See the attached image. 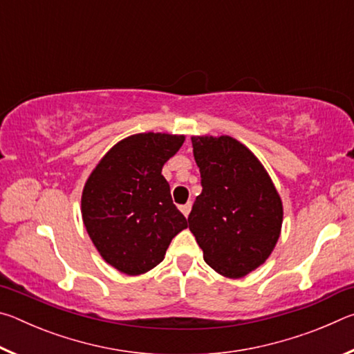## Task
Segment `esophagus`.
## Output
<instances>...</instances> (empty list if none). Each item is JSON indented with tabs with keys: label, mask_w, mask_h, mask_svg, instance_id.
Returning <instances> with one entry per match:
<instances>
[{
	"label": "esophagus",
	"mask_w": 354,
	"mask_h": 354,
	"mask_svg": "<svg viewBox=\"0 0 354 354\" xmlns=\"http://www.w3.org/2000/svg\"><path fill=\"white\" fill-rule=\"evenodd\" d=\"M179 209H181V212L185 215V217H189L190 209H192V203H185V205H183Z\"/></svg>",
	"instance_id": "obj_1"
}]
</instances>
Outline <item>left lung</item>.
I'll return each instance as SVG.
<instances>
[{
	"label": "left lung",
	"mask_w": 354,
	"mask_h": 354,
	"mask_svg": "<svg viewBox=\"0 0 354 354\" xmlns=\"http://www.w3.org/2000/svg\"><path fill=\"white\" fill-rule=\"evenodd\" d=\"M201 194L189 230L209 267L242 278L266 262L283 225V203L259 159L230 136L192 137Z\"/></svg>",
	"instance_id": "8db88e82"
}]
</instances>
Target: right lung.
<instances>
[{
	"mask_svg": "<svg viewBox=\"0 0 354 354\" xmlns=\"http://www.w3.org/2000/svg\"><path fill=\"white\" fill-rule=\"evenodd\" d=\"M184 136L142 133L106 153L82 190L86 230L103 259L122 273L142 274L164 261L171 239L187 227L173 205L162 167Z\"/></svg>",
	"mask_w": 354,
	"mask_h": 354,
	"instance_id": "add662e5",
	"label": "right lung"
}]
</instances>
